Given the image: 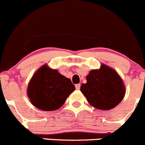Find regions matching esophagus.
<instances>
[{"mask_svg": "<svg viewBox=\"0 0 145 145\" xmlns=\"http://www.w3.org/2000/svg\"><path fill=\"white\" fill-rule=\"evenodd\" d=\"M80 84H75V88H76V89H80Z\"/></svg>", "mask_w": 145, "mask_h": 145, "instance_id": "obj_1", "label": "esophagus"}]
</instances>
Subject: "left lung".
<instances>
[{
    "instance_id": "1",
    "label": "left lung",
    "mask_w": 145,
    "mask_h": 145,
    "mask_svg": "<svg viewBox=\"0 0 145 145\" xmlns=\"http://www.w3.org/2000/svg\"><path fill=\"white\" fill-rule=\"evenodd\" d=\"M80 90L92 106L109 110L116 106L125 95V87L118 74L105 65L92 70L87 76V83Z\"/></svg>"
}]
</instances>
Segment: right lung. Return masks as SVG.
<instances>
[{"instance_id":"1","label":"right lung","mask_w":145,"mask_h":145,"mask_svg":"<svg viewBox=\"0 0 145 145\" xmlns=\"http://www.w3.org/2000/svg\"><path fill=\"white\" fill-rule=\"evenodd\" d=\"M74 89L70 79L44 65L31 78L27 94L31 104L37 108L43 111H54L62 106Z\"/></svg>"}]
</instances>
